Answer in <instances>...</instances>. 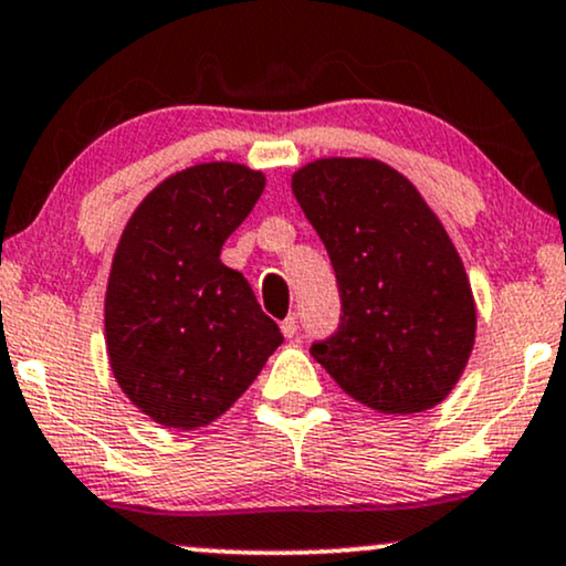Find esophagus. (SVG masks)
Instances as JSON below:
<instances>
[{"instance_id":"1","label":"esophagus","mask_w":566,"mask_h":566,"mask_svg":"<svg viewBox=\"0 0 566 566\" xmlns=\"http://www.w3.org/2000/svg\"><path fill=\"white\" fill-rule=\"evenodd\" d=\"M281 333H283L285 338H294L296 333H298V317H296V315L285 317L283 323H281Z\"/></svg>"}]
</instances>
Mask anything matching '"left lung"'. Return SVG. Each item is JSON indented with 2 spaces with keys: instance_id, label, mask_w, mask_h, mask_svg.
Wrapping results in <instances>:
<instances>
[{
  "instance_id": "left-lung-1",
  "label": "left lung",
  "mask_w": 566,
  "mask_h": 566,
  "mask_svg": "<svg viewBox=\"0 0 566 566\" xmlns=\"http://www.w3.org/2000/svg\"><path fill=\"white\" fill-rule=\"evenodd\" d=\"M291 188L325 243L344 312L312 357L382 415L441 403L462 378L478 327L470 277L443 222L380 159H315Z\"/></svg>"
}]
</instances>
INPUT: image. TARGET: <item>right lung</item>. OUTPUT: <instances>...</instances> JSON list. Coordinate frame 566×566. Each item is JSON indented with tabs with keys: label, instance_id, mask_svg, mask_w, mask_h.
I'll return each mask as SVG.
<instances>
[{
	"label": "right lung",
	"instance_id": "obj_1",
	"mask_svg": "<svg viewBox=\"0 0 566 566\" xmlns=\"http://www.w3.org/2000/svg\"><path fill=\"white\" fill-rule=\"evenodd\" d=\"M262 191L260 170L201 163L151 188L123 230L104 296L107 357L157 424L214 422L283 344L247 277L220 262Z\"/></svg>",
	"mask_w": 566,
	"mask_h": 566
}]
</instances>
